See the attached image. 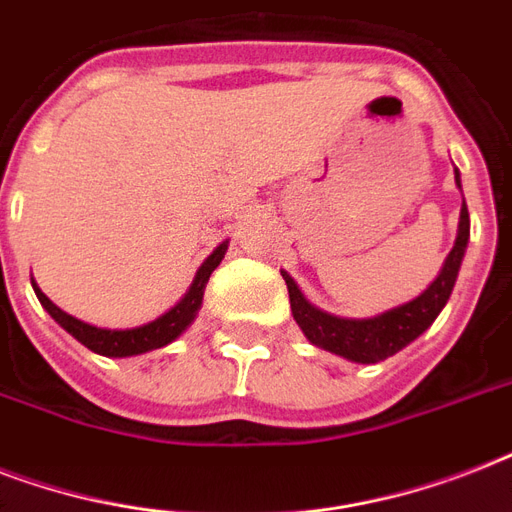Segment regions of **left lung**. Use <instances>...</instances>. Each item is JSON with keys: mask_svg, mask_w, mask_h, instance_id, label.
<instances>
[{"mask_svg": "<svg viewBox=\"0 0 512 512\" xmlns=\"http://www.w3.org/2000/svg\"><path fill=\"white\" fill-rule=\"evenodd\" d=\"M454 180L460 185V172L454 170ZM470 239V215L465 201L460 209V228H457V241L452 252L446 257L444 268L438 273V279L430 284L420 297H414L409 303L390 308V311L372 316V319H340L332 313L321 311L316 305L305 300L300 287L287 271H281L289 289V305L295 316L297 327L303 329V335L316 345L335 356L356 361V364H377L388 356L406 348L414 342L425 329L436 321V316L444 311L446 300L452 295L454 281L460 273L462 257L468 249Z\"/></svg>", "mask_w": 512, "mask_h": 512, "instance_id": "left-lung-1", "label": "left lung"}]
</instances>
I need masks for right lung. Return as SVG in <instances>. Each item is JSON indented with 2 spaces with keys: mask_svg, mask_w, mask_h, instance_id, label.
Listing matches in <instances>:
<instances>
[{
  "mask_svg": "<svg viewBox=\"0 0 512 512\" xmlns=\"http://www.w3.org/2000/svg\"><path fill=\"white\" fill-rule=\"evenodd\" d=\"M225 249H228V241H223V244L201 263L191 289L185 292L183 300H180L175 308H170L164 316H159V319L148 321V324L135 329H100L92 327V324H84V321L68 316L66 311H60L58 305L52 303L50 297L44 295L34 281H31V287H34L36 297H39V303H42L44 311L50 313L52 319L58 321L68 335L82 342L84 348H90L92 353H100V356L108 358L140 356V353H148V350L170 345L172 340H177L185 329L191 327V321L196 319V313H199L201 308V300H204V289H207L209 276H212V271H215L217 265H220V260L225 257Z\"/></svg>",
  "mask_w": 512,
  "mask_h": 512,
  "instance_id": "1",
  "label": "right lung"
}]
</instances>
